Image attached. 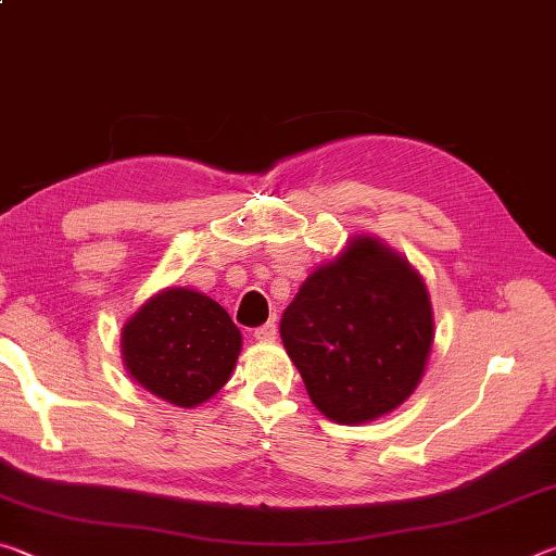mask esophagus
Masks as SVG:
<instances>
[{
  "label": "esophagus",
  "mask_w": 556,
  "mask_h": 556,
  "mask_svg": "<svg viewBox=\"0 0 556 556\" xmlns=\"http://www.w3.org/2000/svg\"><path fill=\"white\" fill-rule=\"evenodd\" d=\"M255 338L257 341H275L277 338V324L275 321H267L255 328Z\"/></svg>",
  "instance_id": "34e87169"
}]
</instances>
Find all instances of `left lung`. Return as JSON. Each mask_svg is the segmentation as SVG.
Returning <instances> with one entry per match:
<instances>
[{
	"mask_svg": "<svg viewBox=\"0 0 556 556\" xmlns=\"http://www.w3.org/2000/svg\"><path fill=\"white\" fill-rule=\"evenodd\" d=\"M279 331L316 407L338 425H361L400 407L417 388L434 318L409 262L357 238L301 285Z\"/></svg>",
	"mask_w": 556,
	"mask_h": 556,
	"instance_id": "1",
	"label": "left lung"
}]
</instances>
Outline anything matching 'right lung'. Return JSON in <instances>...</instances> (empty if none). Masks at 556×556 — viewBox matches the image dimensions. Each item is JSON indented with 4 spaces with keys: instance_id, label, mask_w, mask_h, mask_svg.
I'll list each match as a JSON object with an SVG mask.
<instances>
[{
    "instance_id": "right-lung-1",
    "label": "right lung",
    "mask_w": 556,
    "mask_h": 556,
    "mask_svg": "<svg viewBox=\"0 0 556 556\" xmlns=\"http://www.w3.org/2000/svg\"><path fill=\"white\" fill-rule=\"evenodd\" d=\"M240 343L228 312L191 289L152 296L122 328L131 378L178 407H195L228 382Z\"/></svg>"
}]
</instances>
